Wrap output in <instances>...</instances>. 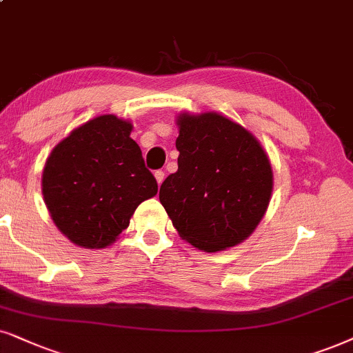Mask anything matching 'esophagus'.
I'll return each instance as SVG.
<instances>
[{
	"mask_svg": "<svg viewBox=\"0 0 353 353\" xmlns=\"http://www.w3.org/2000/svg\"><path fill=\"white\" fill-rule=\"evenodd\" d=\"M154 177H156V181H158V184L161 185L163 181H164V172L163 171H156L154 172Z\"/></svg>",
	"mask_w": 353,
	"mask_h": 353,
	"instance_id": "esophagus-1",
	"label": "esophagus"
}]
</instances>
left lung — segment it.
<instances>
[{
	"label": "left lung",
	"instance_id": "8db88e82",
	"mask_svg": "<svg viewBox=\"0 0 353 353\" xmlns=\"http://www.w3.org/2000/svg\"><path fill=\"white\" fill-rule=\"evenodd\" d=\"M177 171L159 189L182 239L207 252L252 234L269 207L274 174L256 137L216 112L177 119Z\"/></svg>",
	"mask_w": 353,
	"mask_h": 353
}]
</instances>
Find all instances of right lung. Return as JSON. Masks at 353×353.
Wrapping results in <instances>:
<instances>
[{"label": "right lung", "instance_id": "1", "mask_svg": "<svg viewBox=\"0 0 353 353\" xmlns=\"http://www.w3.org/2000/svg\"><path fill=\"white\" fill-rule=\"evenodd\" d=\"M130 132L127 120L101 115L74 128L47 158L43 200L57 228L77 246L112 244L138 205L158 194Z\"/></svg>", "mask_w": 353, "mask_h": 353}]
</instances>
